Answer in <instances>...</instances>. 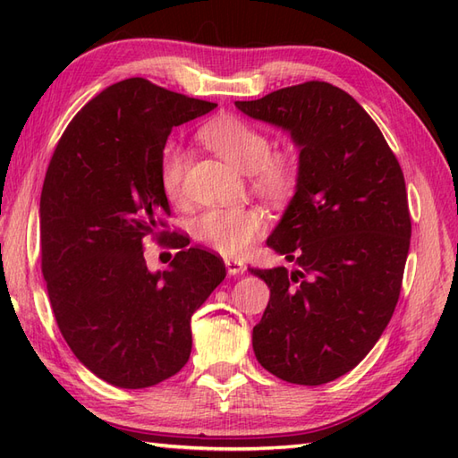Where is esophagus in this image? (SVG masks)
Wrapping results in <instances>:
<instances>
[{
  "label": "esophagus",
  "instance_id": "1",
  "mask_svg": "<svg viewBox=\"0 0 458 458\" xmlns=\"http://www.w3.org/2000/svg\"><path fill=\"white\" fill-rule=\"evenodd\" d=\"M224 264H226V269H228L230 276H238V274H242V271L246 269L244 261L234 259V258H226V259H224Z\"/></svg>",
  "mask_w": 458,
  "mask_h": 458
}]
</instances>
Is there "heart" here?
Here are the masks:
<instances>
[{
    "label": "heart",
    "instance_id": "1",
    "mask_svg": "<svg viewBox=\"0 0 458 458\" xmlns=\"http://www.w3.org/2000/svg\"><path fill=\"white\" fill-rule=\"evenodd\" d=\"M202 143L251 177L256 191L271 200H281L293 189L295 173L281 155H271L269 138L238 118H220L200 130ZM187 155L177 145H165L161 153V184L171 200L182 199V177ZM264 214L251 207L210 208L192 224L200 244L222 256H242L264 230Z\"/></svg>",
    "mask_w": 458,
    "mask_h": 458
}]
</instances>
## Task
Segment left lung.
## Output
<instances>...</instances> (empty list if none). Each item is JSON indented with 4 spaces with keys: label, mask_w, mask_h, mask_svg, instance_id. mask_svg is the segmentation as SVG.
<instances>
[{
    "label": "left lung",
    "mask_w": 458,
    "mask_h": 458,
    "mask_svg": "<svg viewBox=\"0 0 458 458\" xmlns=\"http://www.w3.org/2000/svg\"><path fill=\"white\" fill-rule=\"evenodd\" d=\"M236 108L299 148L295 194L267 238L297 269H250L269 287L256 358L289 384L333 382L374 348L400 299L411 238L402 167L362 106L328 82Z\"/></svg>",
    "instance_id": "obj_1"
}]
</instances>
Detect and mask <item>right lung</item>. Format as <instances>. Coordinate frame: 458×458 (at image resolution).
Here are the masks:
<instances>
[{"label":"right lung","mask_w":458,"mask_h":458,"mask_svg":"<svg viewBox=\"0 0 458 458\" xmlns=\"http://www.w3.org/2000/svg\"><path fill=\"white\" fill-rule=\"evenodd\" d=\"M214 108L145 79L115 82L74 115L48 163L38 208L48 299L74 356L112 386L141 390L177 374L192 313L226 277L218 256L161 230L165 143ZM167 235L180 251L153 275L142 246Z\"/></svg>","instance_id":"1"}]
</instances>
